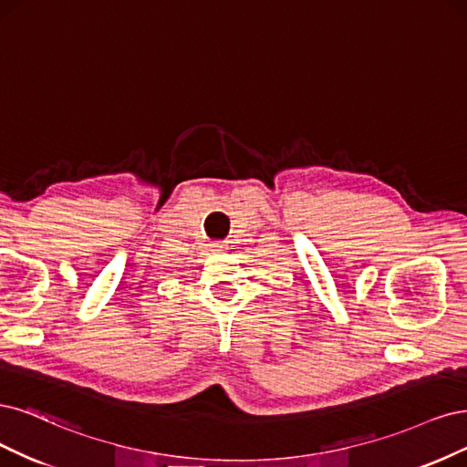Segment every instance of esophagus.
<instances>
[{
	"instance_id": "1",
	"label": "esophagus",
	"mask_w": 467,
	"mask_h": 467,
	"mask_svg": "<svg viewBox=\"0 0 467 467\" xmlns=\"http://www.w3.org/2000/svg\"><path fill=\"white\" fill-rule=\"evenodd\" d=\"M209 248H212L213 252H219V250H223V244H219V243H212V244H209Z\"/></svg>"
}]
</instances>
